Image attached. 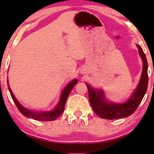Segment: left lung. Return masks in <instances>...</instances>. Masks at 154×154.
Listing matches in <instances>:
<instances>
[{
	"label": "left lung",
	"instance_id": "left-lung-1",
	"mask_svg": "<svg viewBox=\"0 0 154 154\" xmlns=\"http://www.w3.org/2000/svg\"><path fill=\"white\" fill-rule=\"evenodd\" d=\"M136 45L143 61L142 74L135 91L125 103H116L109 101L106 98L103 90L95 89L86 83L91 106L95 114L100 118L115 119L128 117L135 112L146 94L148 83V62L142 48L137 44Z\"/></svg>",
	"mask_w": 154,
	"mask_h": 154
}]
</instances>
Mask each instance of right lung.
<instances>
[{"label": "right lung", "mask_w": 154, "mask_h": 154, "mask_svg": "<svg viewBox=\"0 0 154 154\" xmlns=\"http://www.w3.org/2000/svg\"><path fill=\"white\" fill-rule=\"evenodd\" d=\"M77 82H78L77 79H74L73 80H72L71 82L67 85L66 87L63 88L62 92H61V98H60L59 103H57V105L56 106V107H55L54 109H52V110L51 111H35L30 110V109H26V108H24V106H22L21 105L20 103H19L17 98H16L14 95L12 93L11 90V88L9 87V85H8V79H7V84H8V91H9L10 94L11 95L12 99L14 101L16 106L18 108L19 111H20L24 116H26V117L43 122L54 121V120L57 119V118L62 114L63 110H64L65 104H66L69 95L72 88H74V86H75Z\"/></svg>", "instance_id": "right-lung-1"}]
</instances>
